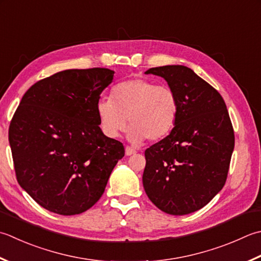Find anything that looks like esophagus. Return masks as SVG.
Wrapping results in <instances>:
<instances>
[{
    "instance_id": "esophagus-1",
    "label": "esophagus",
    "mask_w": 261,
    "mask_h": 261,
    "mask_svg": "<svg viewBox=\"0 0 261 261\" xmlns=\"http://www.w3.org/2000/svg\"><path fill=\"white\" fill-rule=\"evenodd\" d=\"M134 154H136L135 149H132V148H130V147H125V155L126 156H131Z\"/></svg>"
}]
</instances>
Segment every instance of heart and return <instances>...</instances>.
Here are the masks:
<instances>
[{"label":"heart","instance_id":"obj_1","mask_svg":"<svg viewBox=\"0 0 261 261\" xmlns=\"http://www.w3.org/2000/svg\"><path fill=\"white\" fill-rule=\"evenodd\" d=\"M96 113L101 131L111 139L126 130L129 119V139L140 144L146 138L156 141L170 134L177 119L178 100L170 87L136 78L114 86L112 99L97 101Z\"/></svg>","mask_w":261,"mask_h":261}]
</instances>
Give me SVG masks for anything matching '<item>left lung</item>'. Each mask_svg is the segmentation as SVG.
Listing matches in <instances>:
<instances>
[{"mask_svg":"<svg viewBox=\"0 0 261 261\" xmlns=\"http://www.w3.org/2000/svg\"><path fill=\"white\" fill-rule=\"evenodd\" d=\"M162 76L178 100L171 134L145 151L142 183L162 212L187 215L206 206L225 185L234 131L218 91L185 65L147 70Z\"/></svg>","mask_w":261,"mask_h":261,"instance_id":"left-lung-1","label":"left lung"}]
</instances>
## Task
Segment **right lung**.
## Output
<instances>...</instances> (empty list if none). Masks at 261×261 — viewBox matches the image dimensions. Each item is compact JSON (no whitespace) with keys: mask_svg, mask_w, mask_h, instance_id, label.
<instances>
[{"mask_svg":"<svg viewBox=\"0 0 261 261\" xmlns=\"http://www.w3.org/2000/svg\"><path fill=\"white\" fill-rule=\"evenodd\" d=\"M114 71L65 70L25 91L9 127L18 183L34 200L59 215H76L104 193L122 142L99 127L96 104Z\"/></svg>","mask_w":261,"mask_h":261,"instance_id":"right-lung-1","label":"right lung"}]
</instances>
